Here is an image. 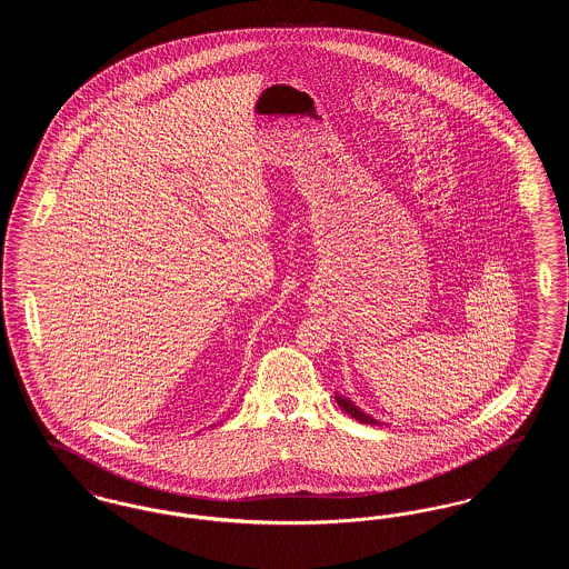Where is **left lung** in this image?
<instances>
[{"instance_id": "1", "label": "left lung", "mask_w": 569, "mask_h": 569, "mask_svg": "<svg viewBox=\"0 0 569 569\" xmlns=\"http://www.w3.org/2000/svg\"><path fill=\"white\" fill-rule=\"evenodd\" d=\"M337 399V403H339V407L346 411V413H350L352 418H356L358 422H362V425H379L378 420L376 418H371V416H367L365 411H360L358 407L353 406L352 401L350 399H346V397H335Z\"/></svg>"}]
</instances>
